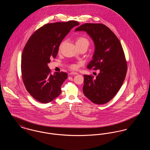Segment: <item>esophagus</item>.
I'll use <instances>...</instances> for the list:
<instances>
[{"label": "esophagus", "mask_w": 150, "mask_h": 150, "mask_svg": "<svg viewBox=\"0 0 150 150\" xmlns=\"http://www.w3.org/2000/svg\"><path fill=\"white\" fill-rule=\"evenodd\" d=\"M69 74H70V75H78V72H71Z\"/></svg>", "instance_id": "obj_1"}]
</instances>
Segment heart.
I'll return each mask as SVG.
<instances>
[{"label": "heart", "mask_w": 150, "mask_h": 150, "mask_svg": "<svg viewBox=\"0 0 150 150\" xmlns=\"http://www.w3.org/2000/svg\"><path fill=\"white\" fill-rule=\"evenodd\" d=\"M65 42H66V40H64L61 43L59 46V50H61V48H62V47L63 46V45L64 44ZM76 45L78 47V48L82 47H86L88 48V47H89V45L90 44V42H89V39L88 38H86V37L79 36L76 40ZM70 67L72 69H75L77 68V65L76 64H71L70 66Z\"/></svg>", "instance_id": "obj_1"}]
</instances>
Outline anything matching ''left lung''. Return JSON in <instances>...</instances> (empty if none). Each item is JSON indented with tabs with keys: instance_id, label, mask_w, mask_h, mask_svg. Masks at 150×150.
<instances>
[{
	"instance_id": "8db88e82",
	"label": "left lung",
	"mask_w": 150,
	"mask_h": 150,
	"mask_svg": "<svg viewBox=\"0 0 150 150\" xmlns=\"http://www.w3.org/2000/svg\"><path fill=\"white\" fill-rule=\"evenodd\" d=\"M77 31H86L95 45L93 60L87 68L100 70L96 77L84 75L83 93L94 103H106L120 90L127 72L121 43L114 33L102 23H86L75 29Z\"/></svg>"
}]
</instances>
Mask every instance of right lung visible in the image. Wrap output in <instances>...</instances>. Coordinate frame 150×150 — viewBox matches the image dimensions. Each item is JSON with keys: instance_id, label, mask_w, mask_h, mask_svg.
Masks as SVG:
<instances>
[{"instance_id": "right-lung-1", "label": "right lung", "mask_w": 150, "mask_h": 150, "mask_svg": "<svg viewBox=\"0 0 150 150\" xmlns=\"http://www.w3.org/2000/svg\"><path fill=\"white\" fill-rule=\"evenodd\" d=\"M78 22L48 23L31 36L21 57L22 78L29 94L43 103L50 102L61 93V87L67 78L64 72L53 75L48 66L51 58H56L60 43Z\"/></svg>"}]
</instances>
